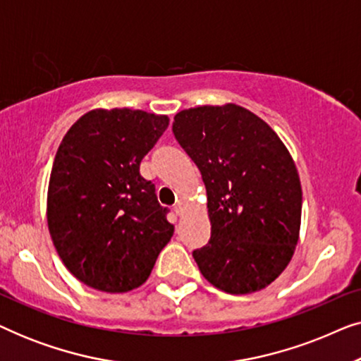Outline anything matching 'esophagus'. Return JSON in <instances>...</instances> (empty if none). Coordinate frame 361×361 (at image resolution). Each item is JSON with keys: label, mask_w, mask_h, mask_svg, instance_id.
Returning a JSON list of instances; mask_svg holds the SVG:
<instances>
[{"label": "esophagus", "mask_w": 361, "mask_h": 361, "mask_svg": "<svg viewBox=\"0 0 361 361\" xmlns=\"http://www.w3.org/2000/svg\"><path fill=\"white\" fill-rule=\"evenodd\" d=\"M174 210H176V214L177 215H184V204H182V202H177L176 204V207H174Z\"/></svg>", "instance_id": "obj_1"}]
</instances>
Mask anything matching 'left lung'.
I'll list each match as a JSON object with an SVG mask.
<instances>
[{
	"label": "left lung",
	"instance_id": "8db88e82",
	"mask_svg": "<svg viewBox=\"0 0 361 361\" xmlns=\"http://www.w3.org/2000/svg\"><path fill=\"white\" fill-rule=\"evenodd\" d=\"M172 133L207 190L210 241L192 253L202 276L228 294L268 288L289 264L300 230L302 189L288 147L235 103L182 110Z\"/></svg>",
	"mask_w": 361,
	"mask_h": 361
}]
</instances>
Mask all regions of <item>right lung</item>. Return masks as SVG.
I'll return each instance as SVG.
<instances>
[{
    "instance_id": "obj_1",
    "label": "right lung",
    "mask_w": 361,
    "mask_h": 361,
    "mask_svg": "<svg viewBox=\"0 0 361 361\" xmlns=\"http://www.w3.org/2000/svg\"><path fill=\"white\" fill-rule=\"evenodd\" d=\"M169 126L166 115L97 108L71 126L47 189V226L66 268L83 284L128 293L149 278L174 235L140 164Z\"/></svg>"
}]
</instances>
